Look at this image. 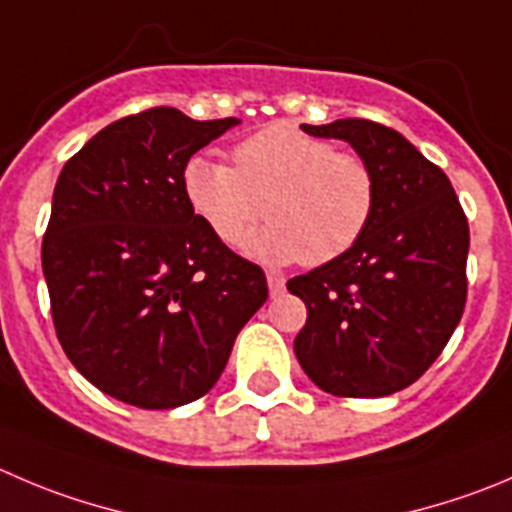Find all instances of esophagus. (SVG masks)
Masks as SVG:
<instances>
[{"label": "esophagus", "mask_w": 512, "mask_h": 512, "mask_svg": "<svg viewBox=\"0 0 512 512\" xmlns=\"http://www.w3.org/2000/svg\"><path fill=\"white\" fill-rule=\"evenodd\" d=\"M266 281H269V294L271 296H279L281 291H284V286H286L284 276L276 274V271H269V274H266Z\"/></svg>", "instance_id": "obj_1"}]
</instances>
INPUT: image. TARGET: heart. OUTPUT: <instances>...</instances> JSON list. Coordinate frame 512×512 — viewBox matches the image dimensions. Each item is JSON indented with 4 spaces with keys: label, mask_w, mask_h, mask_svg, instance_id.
Masks as SVG:
<instances>
[{
    "label": "heart",
    "mask_w": 512,
    "mask_h": 512,
    "mask_svg": "<svg viewBox=\"0 0 512 512\" xmlns=\"http://www.w3.org/2000/svg\"><path fill=\"white\" fill-rule=\"evenodd\" d=\"M191 211L226 246L248 243L256 259L324 266L362 241L377 211V173L367 158L276 123L233 148V168L196 155L183 168Z\"/></svg>",
    "instance_id": "b5f03b06"
}]
</instances>
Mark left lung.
<instances>
[{
	"mask_svg": "<svg viewBox=\"0 0 512 512\" xmlns=\"http://www.w3.org/2000/svg\"><path fill=\"white\" fill-rule=\"evenodd\" d=\"M347 140L377 173V211L362 241L286 289L306 304L294 339L301 369L337 397L410 387L465 311L470 228L450 178L392 128L362 118L301 125Z\"/></svg>",
	"mask_w": 512,
	"mask_h": 512,
	"instance_id": "1",
	"label": "left lung"
}]
</instances>
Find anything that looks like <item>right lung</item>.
Wrapping results in <instances>:
<instances>
[{
  "instance_id": "obj_1",
  "label": "right lung",
  "mask_w": 512,
  "mask_h": 512,
  "mask_svg": "<svg viewBox=\"0 0 512 512\" xmlns=\"http://www.w3.org/2000/svg\"><path fill=\"white\" fill-rule=\"evenodd\" d=\"M236 118L150 107L65 163L42 238L52 321L77 372L110 397L173 410L221 377L269 296L261 266L191 211L183 168Z\"/></svg>"
}]
</instances>
